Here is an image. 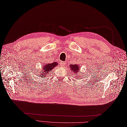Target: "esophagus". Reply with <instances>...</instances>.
<instances>
[{
    "mask_svg": "<svg viewBox=\"0 0 127 127\" xmlns=\"http://www.w3.org/2000/svg\"><path fill=\"white\" fill-rule=\"evenodd\" d=\"M60 64H61V65L64 66L65 64V62H62V63H60Z\"/></svg>",
    "mask_w": 127,
    "mask_h": 127,
    "instance_id": "34e87169",
    "label": "esophagus"
}]
</instances>
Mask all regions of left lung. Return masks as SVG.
I'll return each mask as SVG.
<instances>
[{
    "label": "left lung",
    "mask_w": 127,
    "mask_h": 127,
    "mask_svg": "<svg viewBox=\"0 0 127 127\" xmlns=\"http://www.w3.org/2000/svg\"><path fill=\"white\" fill-rule=\"evenodd\" d=\"M70 67L71 68V70L72 72H73V75L74 74H76V77H78V74L77 73L78 72H79V68H80V66L77 64H70Z\"/></svg>",
    "instance_id": "8db88e82"
}]
</instances>
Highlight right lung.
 Returning <instances> with one entry per match:
<instances>
[{
  "instance_id": "obj_1",
  "label": "right lung",
  "mask_w": 127,
  "mask_h": 127,
  "mask_svg": "<svg viewBox=\"0 0 127 127\" xmlns=\"http://www.w3.org/2000/svg\"><path fill=\"white\" fill-rule=\"evenodd\" d=\"M56 65H57V63L56 62L44 64L42 65V70L39 72H37V73H38V76H39V77L44 78Z\"/></svg>"
}]
</instances>
